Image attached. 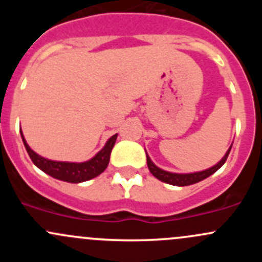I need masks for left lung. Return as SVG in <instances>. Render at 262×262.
Returning <instances> with one entry per match:
<instances>
[{
    "label": "left lung",
    "instance_id": "obj_1",
    "mask_svg": "<svg viewBox=\"0 0 262 262\" xmlns=\"http://www.w3.org/2000/svg\"><path fill=\"white\" fill-rule=\"evenodd\" d=\"M231 148L232 146L229 147V149L227 150L224 157L222 158L216 165H214L213 167L208 168V170L199 171V172L173 173V172H168V171H165V170H161L160 167H157V166L150 161V158L148 157V155H147V165H148V168H149L150 173H152V175L155 176L156 179H158L160 181L166 182V184H170V185H175V186H187V185L196 184V182L204 180V179L209 178L210 175H213L215 171H218L227 161V157H228L229 152H231Z\"/></svg>",
    "mask_w": 262,
    "mask_h": 262
}]
</instances>
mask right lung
<instances>
[{
    "mask_svg": "<svg viewBox=\"0 0 262 262\" xmlns=\"http://www.w3.org/2000/svg\"><path fill=\"white\" fill-rule=\"evenodd\" d=\"M21 138H23L24 146L28 150L29 157L31 158L34 165L38 168H40L43 172L47 175L52 176V178L57 179V180H62L66 182H72V184H77V182H83L91 179L96 178L100 173L104 172L106 170L107 165L110 161V153H112L113 147H114L118 134H114L110 137L109 141L106 142L104 148L96 153L95 157L91 160L86 161V162H60V161H52L48 158H44L39 156L38 153L34 152L29 144L26 143L25 138L23 136V132L20 129Z\"/></svg>",
    "mask_w": 262,
    "mask_h": 262,
    "instance_id": "add662e5",
    "label": "right lung"
}]
</instances>
